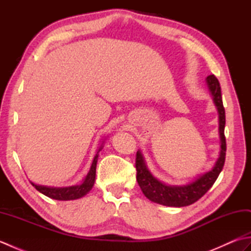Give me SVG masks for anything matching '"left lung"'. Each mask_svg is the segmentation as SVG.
<instances>
[{"label":"left lung","instance_id":"1","mask_svg":"<svg viewBox=\"0 0 251 251\" xmlns=\"http://www.w3.org/2000/svg\"><path fill=\"white\" fill-rule=\"evenodd\" d=\"M206 83L212 96L214 103L217 106L218 113H219V135L221 141L220 156L211 170L200 176L199 178L192 181L191 183L185 185H168L154 177L150 170L148 169L140 150L137 151L136 170L138 184H139L142 193L145 194L147 199L154 202H157V204L170 207H184L193 204L196 201H199L201 196H204L205 193H207V191L214 185L218 176L221 173L223 165H225L226 151L225 136L226 111L222 102L221 87L219 81L214 74L207 76Z\"/></svg>","mask_w":251,"mask_h":251}]
</instances>
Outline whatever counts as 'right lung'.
<instances>
[{"label":"right lung","instance_id":"right-lung-1","mask_svg":"<svg viewBox=\"0 0 251 251\" xmlns=\"http://www.w3.org/2000/svg\"><path fill=\"white\" fill-rule=\"evenodd\" d=\"M102 146L100 147L97 154H96L94 157V161L92 163V166L86 177L84 178L82 183L76 184V185H71V186H65V188H54V186H46V185H39L33 182L31 184L34 186V188L41 192L42 194L50 197V199L58 200V201H71V200H77L81 199V197L86 195L88 192L93 189L95 179H96V167H97V161H98V155Z\"/></svg>","mask_w":251,"mask_h":251}]
</instances>
